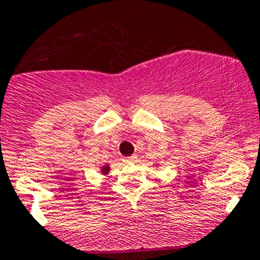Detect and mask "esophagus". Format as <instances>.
Wrapping results in <instances>:
<instances>
[{
  "label": "esophagus",
  "instance_id": "esophagus-1",
  "mask_svg": "<svg viewBox=\"0 0 260 260\" xmlns=\"http://www.w3.org/2000/svg\"><path fill=\"white\" fill-rule=\"evenodd\" d=\"M136 160H137V156H136V155H132V156L124 157L123 161H124V163H132V161H136Z\"/></svg>",
  "mask_w": 260,
  "mask_h": 260
}]
</instances>
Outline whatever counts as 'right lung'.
<instances>
[{
	"instance_id": "add662e5",
	"label": "right lung",
	"mask_w": 260,
	"mask_h": 260,
	"mask_svg": "<svg viewBox=\"0 0 260 260\" xmlns=\"http://www.w3.org/2000/svg\"><path fill=\"white\" fill-rule=\"evenodd\" d=\"M109 171H110V169H109L108 166H105V167H103V168H101V172H103L104 174H108Z\"/></svg>"
}]
</instances>
